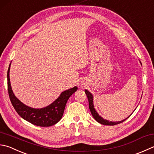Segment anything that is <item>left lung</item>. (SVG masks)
I'll return each mask as SVG.
<instances>
[{
    "instance_id": "8db88e82",
    "label": "left lung",
    "mask_w": 154,
    "mask_h": 154,
    "mask_svg": "<svg viewBox=\"0 0 154 154\" xmlns=\"http://www.w3.org/2000/svg\"><path fill=\"white\" fill-rule=\"evenodd\" d=\"M140 62L141 64V62L140 61ZM85 93L87 96V97H88V103H89V109H90V111L91 112V114L92 115V117H94V119L97 121L98 123H99L102 125H117V124H119L123 122L124 121H125L127 118H129L130 116L132 115V113L135 111V109L134 111H133V112L131 113V115H130L129 117H127L126 119H125L122 120V121H109V120H106L105 119H103L102 117H101L100 115H98V113L97 112V111H96V109H94V102H93V98L94 97L91 92H90L88 90H85Z\"/></svg>"
}]
</instances>
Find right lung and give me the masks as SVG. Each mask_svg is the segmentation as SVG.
<instances>
[{
  "label": "right lung",
  "instance_id": "obj_1",
  "mask_svg": "<svg viewBox=\"0 0 154 154\" xmlns=\"http://www.w3.org/2000/svg\"><path fill=\"white\" fill-rule=\"evenodd\" d=\"M11 64V62L7 72L8 92L11 102L19 116L28 122L39 127H50L59 122L63 116L68 98L77 91L78 87L74 86L62 92L58 98L47 106L40 109L32 108L23 103L13 93L9 76Z\"/></svg>",
  "mask_w": 154,
  "mask_h": 154
}]
</instances>
